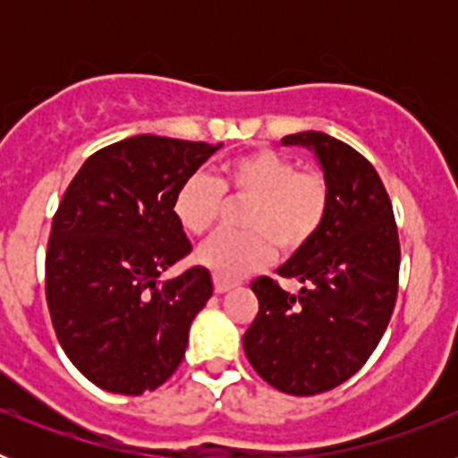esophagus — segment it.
<instances>
[{"instance_id": "1", "label": "esophagus", "mask_w": 458, "mask_h": 458, "mask_svg": "<svg viewBox=\"0 0 458 458\" xmlns=\"http://www.w3.org/2000/svg\"><path fill=\"white\" fill-rule=\"evenodd\" d=\"M213 284H216V293H226V291L233 286V282H229V279L216 277V279H213Z\"/></svg>"}]
</instances>
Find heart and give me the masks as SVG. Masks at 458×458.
Instances as JSON below:
<instances>
[{
  "mask_svg": "<svg viewBox=\"0 0 458 458\" xmlns=\"http://www.w3.org/2000/svg\"><path fill=\"white\" fill-rule=\"evenodd\" d=\"M225 194L250 201L241 213L245 232L220 233L199 252L201 264L222 279L268 264L273 242L286 254L302 250L330 208V183L321 169L298 167L293 157L254 148L225 160L213 176L190 174L174 192V217L190 236H206L220 220Z\"/></svg>",
  "mask_w": 458,
  "mask_h": 458,
  "instance_id": "obj_1",
  "label": "heart"
}]
</instances>
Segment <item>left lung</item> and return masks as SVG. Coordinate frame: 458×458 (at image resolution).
<instances>
[{
  "instance_id": "left-lung-1",
  "label": "left lung",
  "mask_w": 458,
  "mask_h": 458,
  "mask_svg": "<svg viewBox=\"0 0 458 458\" xmlns=\"http://www.w3.org/2000/svg\"><path fill=\"white\" fill-rule=\"evenodd\" d=\"M317 153L330 183L318 233L277 270L298 279L289 293L257 277V318L242 335L250 365L275 390L311 396L333 390L365 365L394 311L399 233L387 190L362 153L307 131L282 137Z\"/></svg>"
}]
</instances>
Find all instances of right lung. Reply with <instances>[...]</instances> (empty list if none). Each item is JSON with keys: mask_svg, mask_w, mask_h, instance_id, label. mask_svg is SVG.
<instances>
[{"mask_svg": "<svg viewBox=\"0 0 458 458\" xmlns=\"http://www.w3.org/2000/svg\"><path fill=\"white\" fill-rule=\"evenodd\" d=\"M220 147L135 135L87 157L52 220L46 301L68 360L93 386L144 394L179 369L190 323L213 295L174 217L179 185Z\"/></svg>", "mask_w": 458, "mask_h": 458, "instance_id": "obj_1", "label": "right lung"}]
</instances>
